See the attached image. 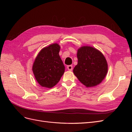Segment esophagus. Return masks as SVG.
I'll list each match as a JSON object with an SVG mask.
<instances>
[{
  "instance_id": "obj_1",
  "label": "esophagus",
  "mask_w": 132,
  "mask_h": 132,
  "mask_svg": "<svg viewBox=\"0 0 132 132\" xmlns=\"http://www.w3.org/2000/svg\"><path fill=\"white\" fill-rule=\"evenodd\" d=\"M67 69H68V70H69V71H71L73 70V66L71 65H68L67 66Z\"/></svg>"
}]
</instances>
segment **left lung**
I'll use <instances>...</instances> for the list:
<instances>
[{
	"label": "left lung",
	"mask_w": 132,
	"mask_h": 132,
	"mask_svg": "<svg viewBox=\"0 0 132 132\" xmlns=\"http://www.w3.org/2000/svg\"><path fill=\"white\" fill-rule=\"evenodd\" d=\"M78 64L73 69L79 80L86 87L98 85L105 78L108 65L101 52L90 46H83L78 50Z\"/></svg>",
	"instance_id": "left-lung-1"
}]
</instances>
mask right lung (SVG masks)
I'll list each match as a JSON object with an SVG mask.
<instances>
[{
  "label": "right lung",
  "instance_id": "1",
  "mask_svg": "<svg viewBox=\"0 0 132 132\" xmlns=\"http://www.w3.org/2000/svg\"><path fill=\"white\" fill-rule=\"evenodd\" d=\"M60 46L52 44L43 48L36 58L32 70L37 81L48 88L55 86L64 73L65 67L59 52Z\"/></svg>",
  "mask_w": 132,
  "mask_h": 132
}]
</instances>
